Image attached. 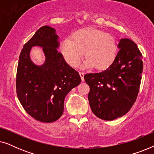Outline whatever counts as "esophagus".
Listing matches in <instances>:
<instances>
[{"mask_svg":"<svg viewBox=\"0 0 154 154\" xmlns=\"http://www.w3.org/2000/svg\"><path fill=\"white\" fill-rule=\"evenodd\" d=\"M79 74H80V76L81 78V80L82 81H84V73L83 72H79Z\"/></svg>","mask_w":154,"mask_h":154,"instance_id":"1","label":"esophagus"}]
</instances>
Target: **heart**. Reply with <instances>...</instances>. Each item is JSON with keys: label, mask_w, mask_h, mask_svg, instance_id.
<instances>
[{"label": "heart", "mask_w": 154, "mask_h": 154, "mask_svg": "<svg viewBox=\"0 0 154 154\" xmlns=\"http://www.w3.org/2000/svg\"><path fill=\"white\" fill-rule=\"evenodd\" d=\"M60 51L67 63L76 67L85 55L83 68L95 66L98 70L109 67L117 54L116 41L113 35L94 28H85L75 31L71 39L61 41Z\"/></svg>", "instance_id": "b5f03b06"}]
</instances>
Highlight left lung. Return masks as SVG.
I'll use <instances>...</instances> for the list:
<instances>
[{"label":"left lung","mask_w":154,"mask_h":154,"mask_svg":"<svg viewBox=\"0 0 154 154\" xmlns=\"http://www.w3.org/2000/svg\"><path fill=\"white\" fill-rule=\"evenodd\" d=\"M119 51L106 70L87 73L88 100L92 112L105 121L123 116L132 108L140 90L143 71L142 55L129 38L120 39Z\"/></svg>","instance_id":"obj_1"}]
</instances>
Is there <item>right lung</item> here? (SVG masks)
Masks as SVG:
<instances>
[{
	"mask_svg": "<svg viewBox=\"0 0 154 154\" xmlns=\"http://www.w3.org/2000/svg\"><path fill=\"white\" fill-rule=\"evenodd\" d=\"M59 36L49 26L40 28L21 51L17 71V94L31 116L52 123L64 112L65 97L81 82L79 73L69 66L58 52ZM43 48L46 60L42 65L30 60L31 48Z\"/></svg>",
	"mask_w": 154,
	"mask_h": 154,
	"instance_id": "1",
	"label": "right lung"
}]
</instances>
